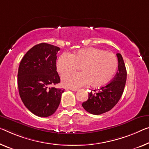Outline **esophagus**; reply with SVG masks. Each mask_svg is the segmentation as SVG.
<instances>
[{
    "label": "esophagus",
    "mask_w": 149,
    "mask_h": 149,
    "mask_svg": "<svg viewBox=\"0 0 149 149\" xmlns=\"http://www.w3.org/2000/svg\"><path fill=\"white\" fill-rule=\"evenodd\" d=\"M70 89L71 91H75V92L78 91V88H70Z\"/></svg>",
    "instance_id": "esophagus-1"
}]
</instances>
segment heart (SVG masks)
<instances>
[{"mask_svg": "<svg viewBox=\"0 0 149 149\" xmlns=\"http://www.w3.org/2000/svg\"><path fill=\"white\" fill-rule=\"evenodd\" d=\"M82 72L65 75L62 82L68 87H81L91 83L95 87L106 85L111 82L118 68L115 54L97 48L82 49L71 54L63 53L56 61V69L61 75L77 69Z\"/></svg>", "mask_w": 149, "mask_h": 149, "instance_id": "1", "label": "heart"}]
</instances>
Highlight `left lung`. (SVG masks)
Listing matches in <instances>:
<instances>
[{
  "instance_id": "obj_1",
  "label": "left lung",
  "mask_w": 149,
  "mask_h": 149,
  "mask_svg": "<svg viewBox=\"0 0 149 149\" xmlns=\"http://www.w3.org/2000/svg\"><path fill=\"white\" fill-rule=\"evenodd\" d=\"M118 58V71L113 81L102 86L97 93L96 90L88 93L86 101L82 104L85 111L93 114H101L111 110L117 104L122 96L127 81V70L123 56L116 54Z\"/></svg>"
}]
</instances>
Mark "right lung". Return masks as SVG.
<instances>
[{
    "label": "right lung",
    "mask_w": 149,
    "mask_h": 149,
    "mask_svg": "<svg viewBox=\"0 0 149 149\" xmlns=\"http://www.w3.org/2000/svg\"><path fill=\"white\" fill-rule=\"evenodd\" d=\"M60 48L40 43L31 48L20 61L18 87L24 106L32 113L47 117L55 113L65 89L49 87L61 79L56 71V54Z\"/></svg>",
    "instance_id": "1"
}]
</instances>
